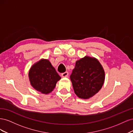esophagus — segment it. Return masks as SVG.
Here are the masks:
<instances>
[{"mask_svg": "<svg viewBox=\"0 0 133 133\" xmlns=\"http://www.w3.org/2000/svg\"><path fill=\"white\" fill-rule=\"evenodd\" d=\"M68 72L67 71H65V73H63L62 74V76L63 78H65V77H67V76H68Z\"/></svg>", "mask_w": 133, "mask_h": 133, "instance_id": "esophagus-1", "label": "esophagus"}]
</instances>
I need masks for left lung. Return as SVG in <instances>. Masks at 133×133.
<instances>
[{
	"label": "left lung",
	"instance_id": "1",
	"mask_svg": "<svg viewBox=\"0 0 133 133\" xmlns=\"http://www.w3.org/2000/svg\"><path fill=\"white\" fill-rule=\"evenodd\" d=\"M105 71L99 60L85 56L77 60L70 76L75 94L79 98L88 99L102 88Z\"/></svg>",
	"mask_w": 133,
	"mask_h": 133
}]
</instances>
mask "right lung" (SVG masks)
Masks as SVG:
<instances>
[{
	"mask_svg": "<svg viewBox=\"0 0 133 133\" xmlns=\"http://www.w3.org/2000/svg\"><path fill=\"white\" fill-rule=\"evenodd\" d=\"M30 85L42 94H49L61 79L48 59H42L34 63L29 71Z\"/></svg>",
	"mask_w": 133,
	"mask_h": 133,
	"instance_id": "1",
	"label": "right lung"
}]
</instances>
